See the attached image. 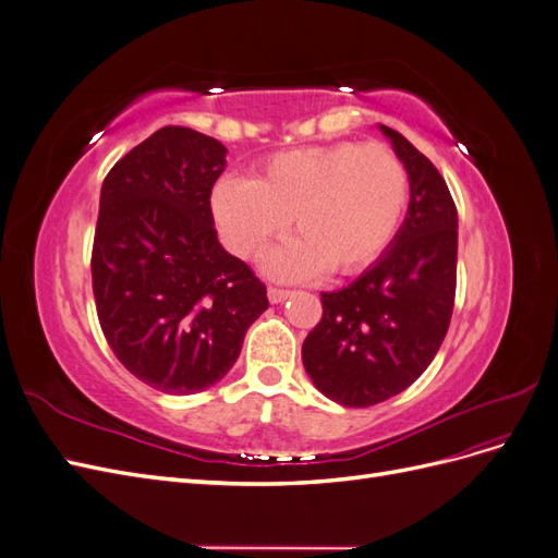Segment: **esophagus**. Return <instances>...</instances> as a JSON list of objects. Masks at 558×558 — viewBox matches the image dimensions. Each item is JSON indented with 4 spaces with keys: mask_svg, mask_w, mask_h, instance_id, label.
<instances>
[{
    "mask_svg": "<svg viewBox=\"0 0 558 558\" xmlns=\"http://www.w3.org/2000/svg\"><path fill=\"white\" fill-rule=\"evenodd\" d=\"M289 295H291V291L277 289V286H269V289H267V298H269V302H272V305H279V302H283Z\"/></svg>",
    "mask_w": 558,
    "mask_h": 558,
    "instance_id": "34e87169",
    "label": "esophagus"
}]
</instances>
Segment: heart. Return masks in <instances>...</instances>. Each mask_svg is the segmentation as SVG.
<instances>
[{
  "instance_id": "1",
  "label": "heart",
  "mask_w": 558,
  "mask_h": 558,
  "mask_svg": "<svg viewBox=\"0 0 558 558\" xmlns=\"http://www.w3.org/2000/svg\"><path fill=\"white\" fill-rule=\"evenodd\" d=\"M408 202L404 162L384 144L361 142L281 150L251 181L226 177L211 191L216 223L242 258H258L293 218L298 238L267 260L269 275L286 281L363 272L391 244Z\"/></svg>"
}]
</instances>
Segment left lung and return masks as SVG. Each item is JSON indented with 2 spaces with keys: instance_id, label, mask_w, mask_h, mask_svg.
I'll use <instances>...</instances> for the list:
<instances>
[{
  "instance_id": "8db88e82",
  "label": "left lung",
  "mask_w": 558,
  "mask_h": 558,
  "mask_svg": "<svg viewBox=\"0 0 558 558\" xmlns=\"http://www.w3.org/2000/svg\"><path fill=\"white\" fill-rule=\"evenodd\" d=\"M410 174V209L365 272L320 293L324 316L302 342L314 386L344 408H369L412 386L440 349L456 298L459 214L437 167L379 125Z\"/></svg>"
}]
</instances>
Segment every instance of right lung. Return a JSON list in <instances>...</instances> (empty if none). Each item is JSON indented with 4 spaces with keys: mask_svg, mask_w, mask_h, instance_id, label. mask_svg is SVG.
Wrapping results in <instances>:
<instances>
[{
    "mask_svg": "<svg viewBox=\"0 0 558 558\" xmlns=\"http://www.w3.org/2000/svg\"><path fill=\"white\" fill-rule=\"evenodd\" d=\"M226 154L207 134L167 125L111 167L99 195V326L128 373L170 396L221 381L269 305L265 283L216 238L209 197Z\"/></svg>",
    "mask_w": 558,
    "mask_h": 558,
    "instance_id": "add662e5",
    "label": "right lung"
}]
</instances>
